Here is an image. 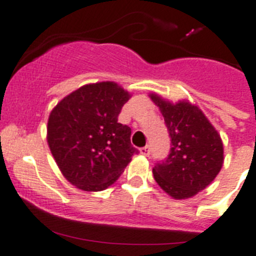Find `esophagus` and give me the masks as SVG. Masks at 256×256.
Listing matches in <instances>:
<instances>
[{
  "mask_svg": "<svg viewBox=\"0 0 256 256\" xmlns=\"http://www.w3.org/2000/svg\"><path fill=\"white\" fill-rule=\"evenodd\" d=\"M140 154L144 155V156H149V155H150V146H149V145L142 148V149H140Z\"/></svg>",
  "mask_w": 256,
  "mask_h": 256,
  "instance_id": "34e87169",
  "label": "esophagus"
}]
</instances>
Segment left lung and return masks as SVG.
I'll list each match as a JSON object with an SVG mask.
<instances>
[{"label":"left lung","mask_w":256,"mask_h":256,"mask_svg":"<svg viewBox=\"0 0 256 256\" xmlns=\"http://www.w3.org/2000/svg\"><path fill=\"white\" fill-rule=\"evenodd\" d=\"M170 136L168 156L152 168L156 183L176 200L190 198L216 178L224 164V145L204 112L187 101L173 104L152 93Z\"/></svg>","instance_id":"1"}]
</instances>
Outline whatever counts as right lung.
<instances>
[{
    "instance_id": "add662e5",
    "label": "right lung",
    "mask_w": 256,
    "mask_h": 256,
    "mask_svg": "<svg viewBox=\"0 0 256 256\" xmlns=\"http://www.w3.org/2000/svg\"><path fill=\"white\" fill-rule=\"evenodd\" d=\"M128 98L117 83H93L64 97L50 112V152L66 180L80 190H106L139 152L131 145V128L117 121Z\"/></svg>"
}]
</instances>
